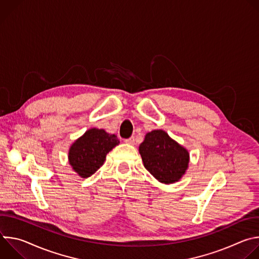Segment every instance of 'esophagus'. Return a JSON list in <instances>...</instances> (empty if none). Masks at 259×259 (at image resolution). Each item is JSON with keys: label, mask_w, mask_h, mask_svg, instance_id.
<instances>
[{"label": "esophagus", "mask_w": 259, "mask_h": 259, "mask_svg": "<svg viewBox=\"0 0 259 259\" xmlns=\"http://www.w3.org/2000/svg\"><path fill=\"white\" fill-rule=\"evenodd\" d=\"M125 142H126L127 144H130V145H134V144H135V138L132 136V137L128 138V139H125Z\"/></svg>", "instance_id": "1"}]
</instances>
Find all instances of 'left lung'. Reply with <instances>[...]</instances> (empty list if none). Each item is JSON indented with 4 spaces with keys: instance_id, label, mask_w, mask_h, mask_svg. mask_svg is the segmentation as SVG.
Instances as JSON below:
<instances>
[{
    "instance_id": "8db88e82",
    "label": "left lung",
    "mask_w": 259,
    "mask_h": 259,
    "mask_svg": "<svg viewBox=\"0 0 259 259\" xmlns=\"http://www.w3.org/2000/svg\"><path fill=\"white\" fill-rule=\"evenodd\" d=\"M139 154L145 169L165 184L179 181L189 168V151L161 129L145 134Z\"/></svg>"
}]
</instances>
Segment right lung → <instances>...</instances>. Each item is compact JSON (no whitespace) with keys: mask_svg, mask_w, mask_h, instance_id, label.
Instances as JSON below:
<instances>
[{"mask_svg":"<svg viewBox=\"0 0 259 259\" xmlns=\"http://www.w3.org/2000/svg\"><path fill=\"white\" fill-rule=\"evenodd\" d=\"M120 140L104 129L91 128L75 140L68 150V163L80 177L94 174L104 163L106 155Z\"/></svg>","mask_w":259,"mask_h":259,"instance_id":"add662e5","label":"right lung"}]
</instances>
